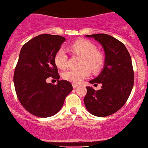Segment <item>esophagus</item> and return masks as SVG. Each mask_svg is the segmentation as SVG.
<instances>
[{"mask_svg": "<svg viewBox=\"0 0 148 148\" xmlns=\"http://www.w3.org/2000/svg\"><path fill=\"white\" fill-rule=\"evenodd\" d=\"M73 87L74 88H77L78 87V86H77V84H75V83H73Z\"/></svg>", "mask_w": 148, "mask_h": 148, "instance_id": "esophagus-1", "label": "esophagus"}]
</instances>
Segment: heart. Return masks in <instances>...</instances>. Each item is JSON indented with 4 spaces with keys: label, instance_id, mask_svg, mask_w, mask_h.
<instances>
[{
    "label": "heart",
    "instance_id": "b5f03b06",
    "mask_svg": "<svg viewBox=\"0 0 148 148\" xmlns=\"http://www.w3.org/2000/svg\"><path fill=\"white\" fill-rule=\"evenodd\" d=\"M72 52L83 58L81 64V70H68L63 73V77L65 80L74 83H80L84 78L90 75V71L93 73H98L102 69L104 65V58L100 52H97L96 45L89 41L78 40L74 42L71 46ZM68 58L64 49H60L57 51L54 57V61L57 67L64 69L67 66ZM88 66L89 68H86Z\"/></svg>",
    "mask_w": 148,
    "mask_h": 148
}]
</instances>
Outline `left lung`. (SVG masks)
Returning <instances> with one entry per match:
<instances>
[{"instance_id":"8db88e82","label":"left lung","mask_w":148,"mask_h":148,"mask_svg":"<svg viewBox=\"0 0 148 148\" xmlns=\"http://www.w3.org/2000/svg\"><path fill=\"white\" fill-rule=\"evenodd\" d=\"M101 45L105 53L104 65L91 84L101 83L100 90L87 86L84 103L94 116L103 117L117 112L128 99L134 85V71L130 53L122 42L106 34L86 35Z\"/></svg>"}]
</instances>
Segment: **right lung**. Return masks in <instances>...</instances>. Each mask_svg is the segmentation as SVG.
I'll return each mask as SVG.
<instances>
[{
    "mask_svg": "<svg viewBox=\"0 0 148 148\" xmlns=\"http://www.w3.org/2000/svg\"><path fill=\"white\" fill-rule=\"evenodd\" d=\"M65 41L59 35L41 34L26 42L20 51L14 83L17 97L26 111L39 117L56 114L66 96L73 90L68 80H59L54 61L57 51ZM58 79V84L46 83L47 77Z\"/></svg>",
    "mask_w": 148,
    "mask_h": 148,
    "instance_id": "1",
    "label": "right lung"
}]
</instances>
